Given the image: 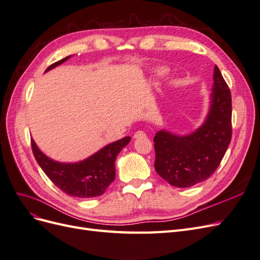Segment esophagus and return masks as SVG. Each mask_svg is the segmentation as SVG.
Returning <instances> with one entry per match:
<instances>
[{
	"mask_svg": "<svg viewBox=\"0 0 260 260\" xmlns=\"http://www.w3.org/2000/svg\"><path fill=\"white\" fill-rule=\"evenodd\" d=\"M146 135L145 133L143 132V131H137L136 133H135V136H133V138L135 139H139V138H143V137H145Z\"/></svg>",
	"mask_w": 260,
	"mask_h": 260,
	"instance_id": "1",
	"label": "esophagus"
}]
</instances>
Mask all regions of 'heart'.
Returning a JSON list of instances; mask_svg holds the SVG:
<instances>
[{
    "label": "heart",
    "mask_w": 260,
    "mask_h": 260,
    "mask_svg": "<svg viewBox=\"0 0 260 260\" xmlns=\"http://www.w3.org/2000/svg\"><path fill=\"white\" fill-rule=\"evenodd\" d=\"M167 73H168V70H167L166 68H164V67L156 68V69L154 70V75H155L157 78H162V77H165V76L167 75Z\"/></svg>",
    "instance_id": "heart-1"
}]
</instances>
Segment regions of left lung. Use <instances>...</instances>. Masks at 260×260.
<instances>
[{
	"mask_svg": "<svg viewBox=\"0 0 260 260\" xmlns=\"http://www.w3.org/2000/svg\"><path fill=\"white\" fill-rule=\"evenodd\" d=\"M209 109L203 123L188 135L161 129L154 138L155 170L177 187H191L207 180L218 168L230 144L231 93L217 66Z\"/></svg>",
	"mask_w": 260,
	"mask_h": 260,
	"instance_id": "left-lung-1",
	"label": "left lung"
}]
</instances>
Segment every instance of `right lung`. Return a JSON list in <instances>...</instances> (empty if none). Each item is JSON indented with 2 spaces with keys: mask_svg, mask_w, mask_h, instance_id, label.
<instances>
[{
  "mask_svg": "<svg viewBox=\"0 0 260 260\" xmlns=\"http://www.w3.org/2000/svg\"><path fill=\"white\" fill-rule=\"evenodd\" d=\"M70 57L72 55L54 62L45 73L59 66ZM130 140V137H125L109 143L88 158L76 162H61L50 158L38 147L34 140H31V145L39 166L55 185L70 196L90 199L104 194L115 180L116 157L129 144Z\"/></svg>",
  "mask_w": 260,
  "mask_h": 260,
  "instance_id": "add662e5",
  "label": "right lung"
}]
</instances>
